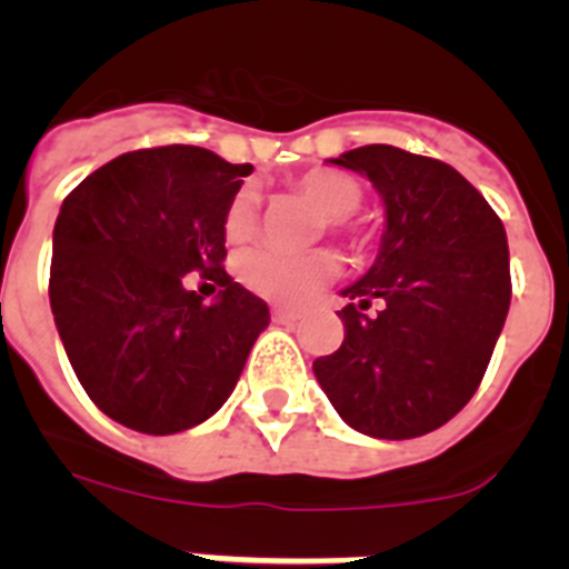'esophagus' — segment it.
I'll list each match as a JSON object with an SVG mask.
<instances>
[{"instance_id":"obj_1","label":"esophagus","mask_w":569,"mask_h":569,"mask_svg":"<svg viewBox=\"0 0 569 569\" xmlns=\"http://www.w3.org/2000/svg\"><path fill=\"white\" fill-rule=\"evenodd\" d=\"M301 319V310H293V308H273V321H279V325H293V321Z\"/></svg>"}]
</instances>
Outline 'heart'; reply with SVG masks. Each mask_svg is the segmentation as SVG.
I'll return each instance as SVG.
<instances>
[{"instance_id":"b5f03b06","label":"heart","mask_w":569,"mask_h":569,"mask_svg":"<svg viewBox=\"0 0 569 569\" xmlns=\"http://www.w3.org/2000/svg\"><path fill=\"white\" fill-rule=\"evenodd\" d=\"M293 188L328 213L330 230H353L350 216L365 202V188L356 176L336 168H310L296 176ZM222 224L230 241H244L253 236L259 224V193L250 184L236 190L224 210ZM236 276L256 296L284 301V305H301L339 276V259L330 250L288 253L276 248H253L239 256Z\"/></svg>"}]
</instances>
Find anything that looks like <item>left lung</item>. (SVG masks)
I'll use <instances>...</instances> for the list:
<instances>
[{
  "mask_svg": "<svg viewBox=\"0 0 569 569\" xmlns=\"http://www.w3.org/2000/svg\"><path fill=\"white\" fill-rule=\"evenodd\" d=\"M330 162L373 182L385 233L373 268L341 290L345 341L313 373L353 430L416 439L453 419L490 365L510 310L505 224L430 156L365 144ZM370 303L379 315L363 313Z\"/></svg>",
  "mask_w": 569,
  "mask_h": 569,
  "instance_id": "8db88e82",
  "label": "left lung"
}]
</instances>
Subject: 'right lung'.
I'll return each mask as SVG.
<instances>
[{
	"label": "right lung",
	"mask_w": 569,
	"mask_h": 569,
	"mask_svg": "<svg viewBox=\"0 0 569 569\" xmlns=\"http://www.w3.org/2000/svg\"><path fill=\"white\" fill-rule=\"evenodd\" d=\"M253 173L213 150L116 156L70 190L53 228L50 310L90 401L148 436L202 425L233 393L268 305L224 273V210ZM199 269L220 296L183 288Z\"/></svg>",
	"instance_id": "right-lung-1"
}]
</instances>
